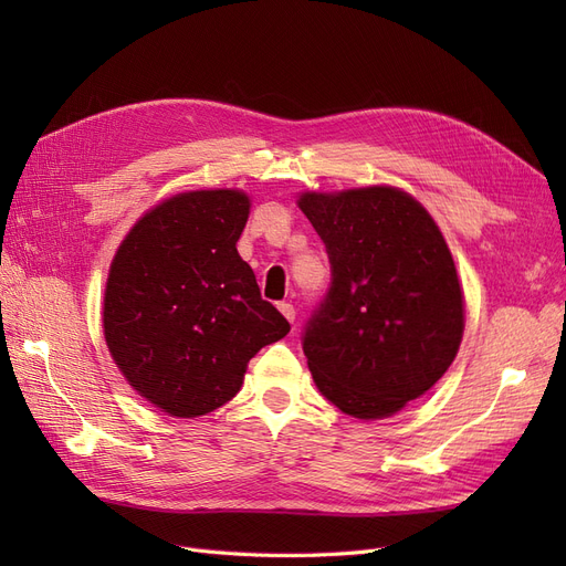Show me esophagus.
Returning a JSON list of instances; mask_svg holds the SVG:
<instances>
[{
  "instance_id": "1",
  "label": "esophagus",
  "mask_w": 566,
  "mask_h": 566,
  "mask_svg": "<svg viewBox=\"0 0 566 566\" xmlns=\"http://www.w3.org/2000/svg\"><path fill=\"white\" fill-rule=\"evenodd\" d=\"M279 310H281V314H283L290 323L295 321V306H293V304H290V302H281Z\"/></svg>"
}]
</instances>
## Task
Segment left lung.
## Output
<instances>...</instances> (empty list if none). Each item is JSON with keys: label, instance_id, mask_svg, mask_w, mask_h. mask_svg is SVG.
<instances>
[{"label": "left lung", "instance_id": "left-lung-1", "mask_svg": "<svg viewBox=\"0 0 566 566\" xmlns=\"http://www.w3.org/2000/svg\"><path fill=\"white\" fill-rule=\"evenodd\" d=\"M331 285L304 325L316 387L342 413H397L449 370L465 316L447 241L418 200L389 186L304 193Z\"/></svg>", "mask_w": 566, "mask_h": 566}]
</instances>
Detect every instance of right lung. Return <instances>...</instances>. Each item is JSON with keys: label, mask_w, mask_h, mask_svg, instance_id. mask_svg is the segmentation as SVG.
Masks as SVG:
<instances>
[{"label": "right lung", "mask_w": 566, "mask_h": 566, "mask_svg": "<svg viewBox=\"0 0 566 566\" xmlns=\"http://www.w3.org/2000/svg\"><path fill=\"white\" fill-rule=\"evenodd\" d=\"M241 191H191L139 219L111 264L104 331L127 382L177 418L224 406L250 358L290 333L235 250Z\"/></svg>", "instance_id": "obj_1"}]
</instances>
